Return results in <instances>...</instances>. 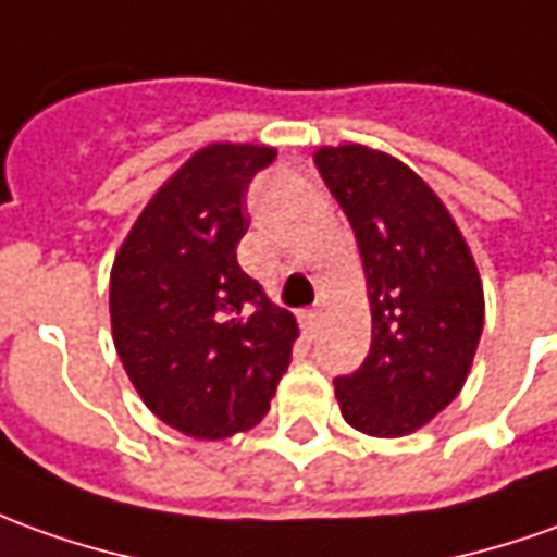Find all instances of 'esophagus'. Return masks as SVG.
Listing matches in <instances>:
<instances>
[{"instance_id": "1", "label": "esophagus", "mask_w": 557, "mask_h": 557, "mask_svg": "<svg viewBox=\"0 0 557 557\" xmlns=\"http://www.w3.org/2000/svg\"><path fill=\"white\" fill-rule=\"evenodd\" d=\"M318 327H321V312H318V309H309V312H302V330H306L309 336H315Z\"/></svg>"}]
</instances>
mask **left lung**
I'll use <instances>...</instances> for the list:
<instances>
[{
	"mask_svg": "<svg viewBox=\"0 0 557 557\" xmlns=\"http://www.w3.org/2000/svg\"><path fill=\"white\" fill-rule=\"evenodd\" d=\"M315 166L358 239L373 343L333 379L343 418L406 436L458 397L476 358L485 297L476 260L443 199L397 157L367 145L318 148Z\"/></svg>",
	"mask_w": 557,
	"mask_h": 557,
	"instance_id": "8db88e82",
	"label": "left lung"
}]
</instances>
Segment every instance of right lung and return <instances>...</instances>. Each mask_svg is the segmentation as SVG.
I'll use <instances>...</instances> for the list:
<instances>
[{
	"instance_id": "right-lung-1",
	"label": "right lung",
	"mask_w": 557,
	"mask_h": 557,
	"mask_svg": "<svg viewBox=\"0 0 557 557\" xmlns=\"http://www.w3.org/2000/svg\"><path fill=\"white\" fill-rule=\"evenodd\" d=\"M267 145L199 148L141 209L111 267V336L133 388L194 440L251 431L290 363L297 321L236 260Z\"/></svg>"
}]
</instances>
